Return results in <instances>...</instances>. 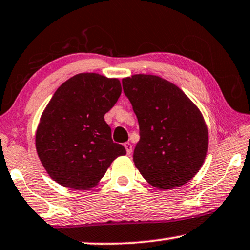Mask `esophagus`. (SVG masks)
<instances>
[{
	"instance_id": "1",
	"label": "esophagus",
	"mask_w": 250,
	"mask_h": 250,
	"mask_svg": "<svg viewBox=\"0 0 250 250\" xmlns=\"http://www.w3.org/2000/svg\"><path fill=\"white\" fill-rule=\"evenodd\" d=\"M125 151H127V154H131L132 152V145L130 144V143H125Z\"/></svg>"
}]
</instances>
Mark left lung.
<instances>
[{
    "instance_id": "1",
    "label": "left lung",
    "mask_w": 250,
    "mask_h": 250,
    "mask_svg": "<svg viewBox=\"0 0 250 250\" xmlns=\"http://www.w3.org/2000/svg\"><path fill=\"white\" fill-rule=\"evenodd\" d=\"M139 125L135 166L154 188H176L200 170L208 129L199 108L177 85L156 75L122 80Z\"/></svg>"
}]
</instances>
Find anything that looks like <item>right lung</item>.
I'll use <instances>...</instances> for the list:
<instances>
[{"mask_svg":"<svg viewBox=\"0 0 250 250\" xmlns=\"http://www.w3.org/2000/svg\"><path fill=\"white\" fill-rule=\"evenodd\" d=\"M118 79L80 73L62 83L43 111L36 151L50 177L65 188L89 189L98 184L125 148L112 139L104 115L121 95Z\"/></svg>","mask_w":250,"mask_h":250,"instance_id":"obj_1","label":"right lung"}]
</instances>
